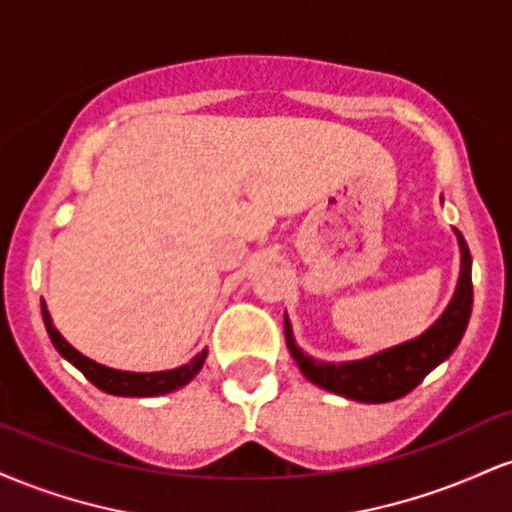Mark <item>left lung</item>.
Wrapping results in <instances>:
<instances>
[{
	"label": "left lung",
	"instance_id": "1",
	"mask_svg": "<svg viewBox=\"0 0 512 512\" xmlns=\"http://www.w3.org/2000/svg\"><path fill=\"white\" fill-rule=\"evenodd\" d=\"M457 245H460V276H457L455 293H452L448 308L419 337L390 346V349L370 354L356 361H320L305 354L293 337L289 317L284 320L286 344L293 361L298 363L301 373L310 383L322 390L342 395L346 399L363 404H383L409 395L421 380L448 361L462 334L467 330L469 315H472V255L462 233L455 228Z\"/></svg>",
	"mask_w": 512,
	"mask_h": 512
}]
</instances>
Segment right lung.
Masks as SVG:
<instances>
[{"label":"right lung","instance_id":"add662e5","mask_svg":"<svg viewBox=\"0 0 512 512\" xmlns=\"http://www.w3.org/2000/svg\"><path fill=\"white\" fill-rule=\"evenodd\" d=\"M40 310H43V322L45 330L50 334V342L55 344V349L60 351L62 358H67L74 368H79L81 373L91 380L98 390L108 392V395L117 397H161L168 395V392L180 390L190 383L192 378L202 370L204 361H207V349L199 351V354L192 358L190 363L170 370H154V373H132V370H117L108 368L103 363H96L93 358H88L76 351L67 339L57 332V327L52 325V317L48 313V305L40 301Z\"/></svg>","mask_w":512,"mask_h":512}]
</instances>
